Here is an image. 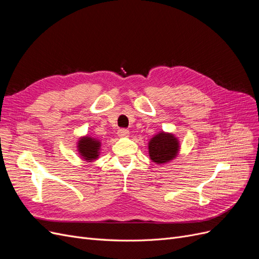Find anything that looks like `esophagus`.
Returning a JSON list of instances; mask_svg holds the SVG:
<instances>
[{
  "mask_svg": "<svg viewBox=\"0 0 259 259\" xmlns=\"http://www.w3.org/2000/svg\"><path fill=\"white\" fill-rule=\"evenodd\" d=\"M117 135L120 137H128L130 136V131L126 128H120L117 131Z\"/></svg>",
  "mask_w": 259,
  "mask_h": 259,
  "instance_id": "1",
  "label": "esophagus"
}]
</instances>
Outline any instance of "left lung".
Masks as SVG:
<instances>
[{"label":"left lung","mask_w":259,"mask_h":259,"mask_svg":"<svg viewBox=\"0 0 259 259\" xmlns=\"http://www.w3.org/2000/svg\"><path fill=\"white\" fill-rule=\"evenodd\" d=\"M149 156L156 164H165L174 160L179 152V140L171 133L159 132L148 144Z\"/></svg>","instance_id":"obj_1"}]
</instances>
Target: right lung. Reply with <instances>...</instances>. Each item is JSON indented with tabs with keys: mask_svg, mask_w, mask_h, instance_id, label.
Segmentation results:
<instances>
[{
	"mask_svg": "<svg viewBox=\"0 0 259 259\" xmlns=\"http://www.w3.org/2000/svg\"><path fill=\"white\" fill-rule=\"evenodd\" d=\"M76 148L82 159L92 162L98 159L101 150V142L99 139L86 135L79 139Z\"/></svg>",
	"mask_w": 259,
	"mask_h": 259,
	"instance_id": "1",
	"label": "right lung"
}]
</instances>
